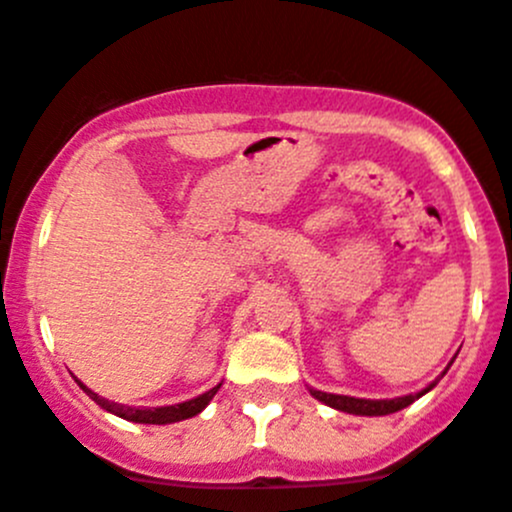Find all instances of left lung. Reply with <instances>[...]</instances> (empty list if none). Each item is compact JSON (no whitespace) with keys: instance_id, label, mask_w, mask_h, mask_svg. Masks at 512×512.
Listing matches in <instances>:
<instances>
[{"instance_id":"8db88e82","label":"left lung","mask_w":512,"mask_h":512,"mask_svg":"<svg viewBox=\"0 0 512 512\" xmlns=\"http://www.w3.org/2000/svg\"><path fill=\"white\" fill-rule=\"evenodd\" d=\"M450 366H447V369H450ZM447 369H444V371H447ZM444 371H442V376H444ZM434 386H437V381H434V384H429V386H424V389L417 391V394L396 396V399H356V396L326 394V391H318V389H310V394H313L318 401H323L326 407L338 409V412L356 414V417H384V414H394V412H399V409L409 407L412 401H417L419 396H424L427 391H432Z\"/></svg>"}]
</instances>
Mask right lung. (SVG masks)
Segmentation results:
<instances>
[{
  "instance_id": "right-lung-1",
  "label": "right lung",
  "mask_w": 512,
  "mask_h": 512,
  "mask_svg": "<svg viewBox=\"0 0 512 512\" xmlns=\"http://www.w3.org/2000/svg\"><path fill=\"white\" fill-rule=\"evenodd\" d=\"M78 384H80V381H78ZM219 386H222V384L212 386V389L204 391V394H199V396H194V399L181 401V404H171V407H154V409L123 407V404H116V401H108V399H103V396H98L95 391H90L85 384H80V389H83L85 394H88L90 399L95 401V404H100L105 412L116 414V417H121V419H128V422H136V424H174V422H181V419L197 417V414L202 412L204 407H207L209 401L214 399V394L219 391Z\"/></svg>"
}]
</instances>
